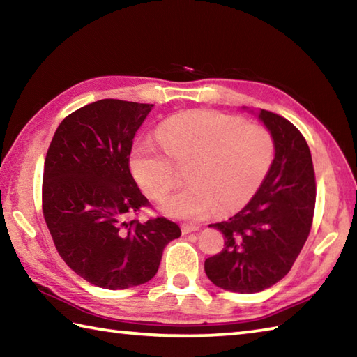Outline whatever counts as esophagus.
<instances>
[{
    "label": "esophagus",
    "instance_id": "1",
    "mask_svg": "<svg viewBox=\"0 0 357 357\" xmlns=\"http://www.w3.org/2000/svg\"><path fill=\"white\" fill-rule=\"evenodd\" d=\"M198 230H199V227H196V225H188V224L181 225V231H183V234H188V233H193Z\"/></svg>",
    "mask_w": 357,
    "mask_h": 357
}]
</instances>
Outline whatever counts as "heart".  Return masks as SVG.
Returning a JSON list of instances; mask_svg holds the SVG:
<instances>
[{"label":"heart","instance_id":"1","mask_svg":"<svg viewBox=\"0 0 357 357\" xmlns=\"http://www.w3.org/2000/svg\"><path fill=\"white\" fill-rule=\"evenodd\" d=\"M161 146L138 142L130 170L149 198L159 201L179 184L183 192L162 202L172 218L199 221L218 210H239L259 190L275 158V141L267 128L242 123L213 110H190L169 118L158 130Z\"/></svg>","mask_w":357,"mask_h":357}]
</instances>
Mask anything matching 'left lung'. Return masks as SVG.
Here are the masks:
<instances>
[{"mask_svg":"<svg viewBox=\"0 0 357 357\" xmlns=\"http://www.w3.org/2000/svg\"><path fill=\"white\" fill-rule=\"evenodd\" d=\"M259 118L275 141V159L252 201L210 225L225 241L204 264L211 282L234 293H259L279 282L298 259L314 215L316 178L305 138L278 113L261 110Z\"/></svg>","mask_w":357,"mask_h":357,"instance_id":"8db88e82","label":"left lung"}]
</instances>
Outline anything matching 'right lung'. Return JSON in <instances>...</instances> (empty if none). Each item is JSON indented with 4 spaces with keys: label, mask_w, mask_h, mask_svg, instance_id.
Instances as JSON below:
<instances>
[{
    "label": "right lung",
    "mask_w": 357,
    "mask_h": 357,
    "mask_svg": "<svg viewBox=\"0 0 357 357\" xmlns=\"http://www.w3.org/2000/svg\"><path fill=\"white\" fill-rule=\"evenodd\" d=\"M153 104L101 100L67 115L45 155L43 215L63 261L109 290L146 284L181 229L150 207L130 173L133 138Z\"/></svg>",
    "instance_id": "1"
}]
</instances>
